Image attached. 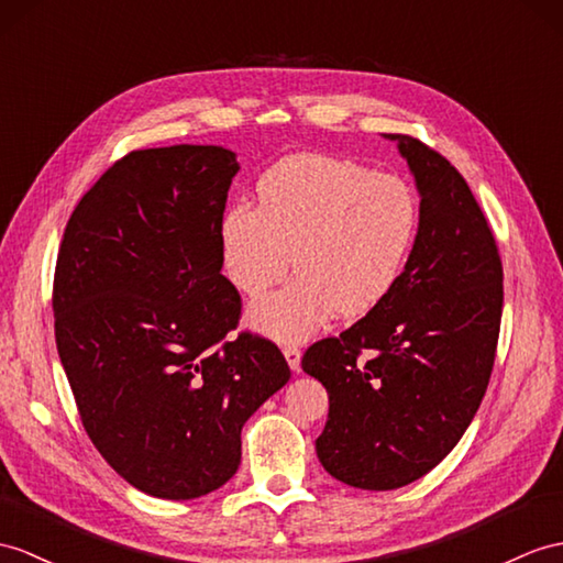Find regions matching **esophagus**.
<instances>
[{
    "instance_id": "obj_1",
    "label": "esophagus",
    "mask_w": 563,
    "mask_h": 563,
    "mask_svg": "<svg viewBox=\"0 0 563 563\" xmlns=\"http://www.w3.org/2000/svg\"><path fill=\"white\" fill-rule=\"evenodd\" d=\"M284 355H286V361H289V367L294 369V373H298V369H300V349L296 344H289V346H284Z\"/></svg>"
}]
</instances>
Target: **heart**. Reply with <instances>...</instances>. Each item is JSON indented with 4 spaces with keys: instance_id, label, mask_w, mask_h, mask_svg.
<instances>
[{
    "instance_id": "1",
    "label": "heart",
    "mask_w": 563,
    "mask_h": 563,
    "mask_svg": "<svg viewBox=\"0 0 563 563\" xmlns=\"http://www.w3.org/2000/svg\"><path fill=\"white\" fill-rule=\"evenodd\" d=\"M257 208L234 202L219 224L229 279L260 300L251 322L279 341H298L332 318H363L399 284L418 239L420 202L404 178L365 164L294 155L257 184Z\"/></svg>"
}]
</instances>
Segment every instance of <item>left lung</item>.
Returning a JSON list of instances; mask_svg holds the SVG:
<instances>
[{"label":"left lung","mask_w":563,"mask_h":563,"mask_svg":"<svg viewBox=\"0 0 563 563\" xmlns=\"http://www.w3.org/2000/svg\"><path fill=\"white\" fill-rule=\"evenodd\" d=\"M420 190V229L385 303L314 341L303 369L322 382L324 471L358 489H396L459 444L495 367L504 269L465 178L413 135L385 133Z\"/></svg>","instance_id":"8db88e82"}]
</instances>
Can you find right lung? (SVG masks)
<instances>
[{
	"instance_id": "obj_1",
	"label": "right lung",
	"mask_w": 563,
	"mask_h": 563,
	"mask_svg": "<svg viewBox=\"0 0 563 563\" xmlns=\"http://www.w3.org/2000/svg\"><path fill=\"white\" fill-rule=\"evenodd\" d=\"M239 164L217 145L133 150L68 217L54 339L80 422L135 489L196 499L239 471L241 428L291 377L243 329L222 224Z\"/></svg>"
}]
</instances>
